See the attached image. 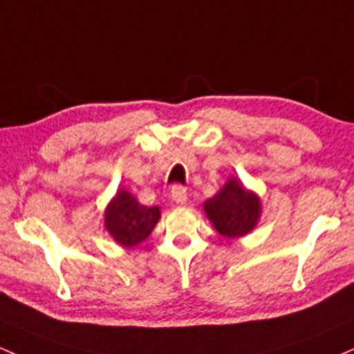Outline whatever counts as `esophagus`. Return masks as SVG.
I'll return each mask as SVG.
<instances>
[{
	"label": "esophagus",
	"instance_id": "esophagus-1",
	"mask_svg": "<svg viewBox=\"0 0 354 354\" xmlns=\"http://www.w3.org/2000/svg\"><path fill=\"white\" fill-rule=\"evenodd\" d=\"M171 196H173V200L176 201L178 205H185L186 201H188V192H186V188H183V186L180 185L173 186V189H171Z\"/></svg>",
	"mask_w": 354,
	"mask_h": 354
}]
</instances>
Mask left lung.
Segmentation results:
<instances>
[{
    "mask_svg": "<svg viewBox=\"0 0 354 354\" xmlns=\"http://www.w3.org/2000/svg\"><path fill=\"white\" fill-rule=\"evenodd\" d=\"M205 215L225 239H240L257 228L262 218L260 196L240 181L230 176L216 195L203 203Z\"/></svg>",
    "mask_w": 354,
    "mask_h": 354,
    "instance_id": "left-lung-1",
    "label": "left lung"
}]
</instances>
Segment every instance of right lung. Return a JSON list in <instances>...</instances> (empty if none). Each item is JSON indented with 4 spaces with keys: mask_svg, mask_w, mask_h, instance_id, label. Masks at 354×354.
Here are the masks:
<instances>
[{
    "mask_svg": "<svg viewBox=\"0 0 354 354\" xmlns=\"http://www.w3.org/2000/svg\"><path fill=\"white\" fill-rule=\"evenodd\" d=\"M159 218V207H145L133 193L119 188L104 209V228L118 245L134 248L153 234Z\"/></svg>",
    "mask_w": 354,
    "mask_h": 354,
    "instance_id": "right-lung-1",
    "label": "right lung"
}]
</instances>
